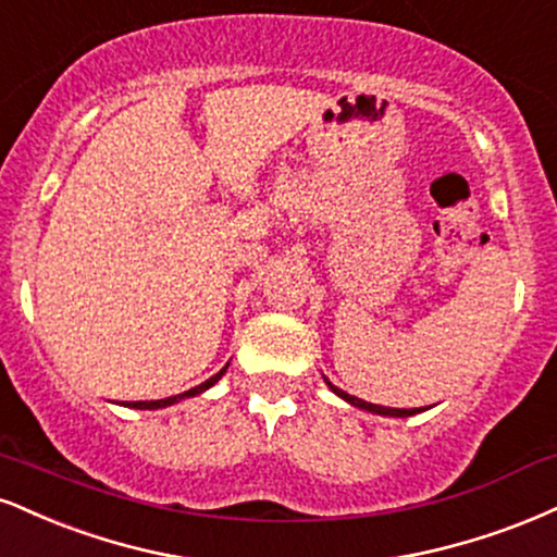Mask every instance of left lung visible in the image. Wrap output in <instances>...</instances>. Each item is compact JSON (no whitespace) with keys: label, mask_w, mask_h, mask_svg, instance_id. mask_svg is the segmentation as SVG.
Returning a JSON list of instances; mask_svg holds the SVG:
<instances>
[{"label":"left lung","mask_w":557,"mask_h":557,"mask_svg":"<svg viewBox=\"0 0 557 557\" xmlns=\"http://www.w3.org/2000/svg\"><path fill=\"white\" fill-rule=\"evenodd\" d=\"M324 381H326V386H330L332 392L337 394L339 399H345L347 405L358 407V410H366V412H373V414H384V418H410V414H418V412H423V407H412V410H399V407H381V405H371V401H366V399H358V397H352V394L343 392V388H337V386L332 384L330 379H324Z\"/></svg>","instance_id":"8db88e82"}]
</instances>
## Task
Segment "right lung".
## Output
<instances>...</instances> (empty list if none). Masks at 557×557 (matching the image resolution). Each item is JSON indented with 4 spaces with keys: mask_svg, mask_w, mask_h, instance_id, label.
Returning a JSON list of instances; mask_svg holds the SVG:
<instances>
[{
    "mask_svg": "<svg viewBox=\"0 0 557 557\" xmlns=\"http://www.w3.org/2000/svg\"><path fill=\"white\" fill-rule=\"evenodd\" d=\"M231 366V363H227ZM227 366L225 368H220L218 373H214V376H210L207 381H202V384L199 386H194V388H189V392H184V394H176V397H165V399H152V401H126V407H134V410H160V407H171V405H176V401H181V399H189V397H197V394H202V392H207V388L210 386H214L218 384L220 379H223V373L227 371Z\"/></svg>",
    "mask_w": 557,
    "mask_h": 557,
    "instance_id": "right-lung-1",
    "label": "right lung"
}]
</instances>
